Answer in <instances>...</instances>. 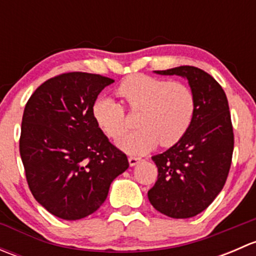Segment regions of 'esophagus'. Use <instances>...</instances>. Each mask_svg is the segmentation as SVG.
<instances>
[{"label": "esophagus", "mask_w": 256, "mask_h": 256, "mask_svg": "<svg viewBox=\"0 0 256 256\" xmlns=\"http://www.w3.org/2000/svg\"><path fill=\"white\" fill-rule=\"evenodd\" d=\"M141 161V158H138V157H128V164H130V166H136V164H138V162Z\"/></svg>", "instance_id": "34e87169"}]
</instances>
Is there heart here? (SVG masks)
Returning <instances> with one entry per match:
<instances>
[{"label": "heart", "instance_id": "b5f03b06", "mask_svg": "<svg viewBox=\"0 0 256 256\" xmlns=\"http://www.w3.org/2000/svg\"><path fill=\"white\" fill-rule=\"evenodd\" d=\"M118 94L134 112H141L138 128L122 136L118 146L128 154H142L161 144L170 147L187 134L196 112L192 90L180 82L136 74L125 78ZM92 118L100 130L112 138L125 132V110L112 98H99L92 105Z\"/></svg>", "mask_w": 256, "mask_h": 256}]
</instances>
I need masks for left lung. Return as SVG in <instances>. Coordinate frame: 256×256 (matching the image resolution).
Instances as JSON below:
<instances>
[{"instance_id": "left-lung-1", "label": "left lung", "mask_w": 256, "mask_h": 256, "mask_svg": "<svg viewBox=\"0 0 256 256\" xmlns=\"http://www.w3.org/2000/svg\"><path fill=\"white\" fill-rule=\"evenodd\" d=\"M154 73L188 80L196 112L182 140L152 156L158 177L147 196L160 213L176 219L192 218L216 200L228 177L234 148L228 99L218 82L196 66Z\"/></svg>"}]
</instances>
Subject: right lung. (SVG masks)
<instances>
[{
  "label": "right lung",
  "instance_id": "obj_1",
  "mask_svg": "<svg viewBox=\"0 0 256 256\" xmlns=\"http://www.w3.org/2000/svg\"><path fill=\"white\" fill-rule=\"evenodd\" d=\"M112 82L99 74H62L38 86L26 104L20 138L26 177L36 200L58 218L94 213L128 168L126 154L92 118L98 95Z\"/></svg>",
  "mask_w": 256,
  "mask_h": 256
}]
</instances>
